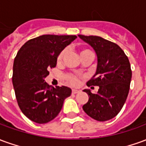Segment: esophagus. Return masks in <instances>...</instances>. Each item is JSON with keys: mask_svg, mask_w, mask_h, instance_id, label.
<instances>
[{"mask_svg": "<svg viewBox=\"0 0 146 146\" xmlns=\"http://www.w3.org/2000/svg\"><path fill=\"white\" fill-rule=\"evenodd\" d=\"M78 92H79V91H78V90H76V89H73V90H72V93H73V94H77Z\"/></svg>", "mask_w": 146, "mask_h": 146, "instance_id": "34e87169", "label": "esophagus"}]
</instances>
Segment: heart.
<instances>
[{"label": "heart", "mask_w": 146, "mask_h": 146, "mask_svg": "<svg viewBox=\"0 0 146 146\" xmlns=\"http://www.w3.org/2000/svg\"><path fill=\"white\" fill-rule=\"evenodd\" d=\"M65 51H66L63 50V51H62L60 53L58 54L57 58L58 62H60L61 61H62V58H63L64 56V54H65ZM91 52H92V51H90V50H88V49H82V50L80 51V56H82L84 54H87V53H91ZM66 78L67 80H68L71 84H73V85H76V84H77L78 82H79V78H78L77 76H74V75L69 74V75H66Z\"/></svg>", "instance_id": "1"}]
</instances>
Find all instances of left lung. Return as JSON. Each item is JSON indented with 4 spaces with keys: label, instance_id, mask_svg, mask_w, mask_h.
Segmentation results:
<instances>
[{
    "label": "left lung",
    "instance_id": "1",
    "mask_svg": "<svg viewBox=\"0 0 146 146\" xmlns=\"http://www.w3.org/2000/svg\"><path fill=\"white\" fill-rule=\"evenodd\" d=\"M91 45L97 54V69L88 86H98L93 94L89 89L88 102L83 110L89 116L98 121L113 119L119 113L128 95L131 80V70L128 58L118 45L98 36L78 35Z\"/></svg>",
    "mask_w": 146,
    "mask_h": 146
}]
</instances>
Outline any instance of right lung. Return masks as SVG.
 I'll use <instances>...</instances> for the list:
<instances>
[{
  "label": "right lung",
  "instance_id": "right-lung-1",
  "mask_svg": "<svg viewBox=\"0 0 146 146\" xmlns=\"http://www.w3.org/2000/svg\"><path fill=\"white\" fill-rule=\"evenodd\" d=\"M76 38L75 35H42L24 44L15 58L12 84L19 106L37 123L54 119L72 90L48 85L44 78L56 66L58 54Z\"/></svg>",
  "mask_w": 146,
  "mask_h": 146
}]
</instances>
